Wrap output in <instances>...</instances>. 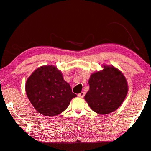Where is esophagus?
Instances as JSON below:
<instances>
[{
  "mask_svg": "<svg viewBox=\"0 0 151 151\" xmlns=\"http://www.w3.org/2000/svg\"><path fill=\"white\" fill-rule=\"evenodd\" d=\"M84 95H85L84 92H82L80 93V94H78V96L80 97V98H83L84 96Z\"/></svg>",
  "mask_w": 151,
  "mask_h": 151,
  "instance_id": "1",
  "label": "esophagus"
}]
</instances>
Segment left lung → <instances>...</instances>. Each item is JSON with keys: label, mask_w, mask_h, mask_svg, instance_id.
<instances>
[{"label": "left lung", "mask_w": 151, "mask_h": 151, "mask_svg": "<svg viewBox=\"0 0 151 151\" xmlns=\"http://www.w3.org/2000/svg\"><path fill=\"white\" fill-rule=\"evenodd\" d=\"M88 84L84 99L93 111L102 115L116 111L128 92L124 75L114 67L104 65L103 70L90 76Z\"/></svg>", "instance_id": "1"}]
</instances>
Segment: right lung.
I'll list each match as a JSON object with an SVG mask.
<instances>
[{
  "label": "right lung",
  "mask_w": 151,
  "mask_h": 151,
  "mask_svg": "<svg viewBox=\"0 0 151 151\" xmlns=\"http://www.w3.org/2000/svg\"><path fill=\"white\" fill-rule=\"evenodd\" d=\"M26 92L35 109L49 117L62 113L76 97L61 71L53 65L37 68L27 80Z\"/></svg>",
  "instance_id": "add662e5"
}]
</instances>
